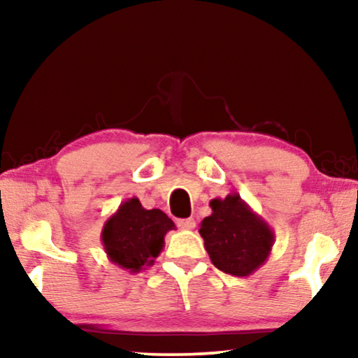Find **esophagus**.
Returning <instances> with one entry per match:
<instances>
[{
    "label": "esophagus",
    "mask_w": 358,
    "mask_h": 358,
    "mask_svg": "<svg viewBox=\"0 0 358 358\" xmlns=\"http://www.w3.org/2000/svg\"><path fill=\"white\" fill-rule=\"evenodd\" d=\"M178 227H179L180 229H194V228H195V220H194V218L178 220Z\"/></svg>",
    "instance_id": "obj_1"
}]
</instances>
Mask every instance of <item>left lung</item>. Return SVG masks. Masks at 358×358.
I'll return each instance as SVG.
<instances>
[{"instance_id": "obj_1", "label": "left lung", "mask_w": 358, "mask_h": 358, "mask_svg": "<svg viewBox=\"0 0 358 358\" xmlns=\"http://www.w3.org/2000/svg\"><path fill=\"white\" fill-rule=\"evenodd\" d=\"M212 215L200 223L210 261L224 273L248 277L264 266L272 251L275 233L238 192L210 200Z\"/></svg>"}]
</instances>
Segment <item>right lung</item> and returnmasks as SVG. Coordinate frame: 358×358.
Wrapping results in <instances>:
<instances>
[{
    "label": "right lung",
    "mask_w": 358,
    "mask_h": 358,
    "mask_svg": "<svg viewBox=\"0 0 358 358\" xmlns=\"http://www.w3.org/2000/svg\"><path fill=\"white\" fill-rule=\"evenodd\" d=\"M171 229H176V224L168 215L158 208L146 210L138 199L131 197L107 218L101 241L110 262L136 273L153 266Z\"/></svg>",
    "instance_id": "right-lung-1"
}]
</instances>
